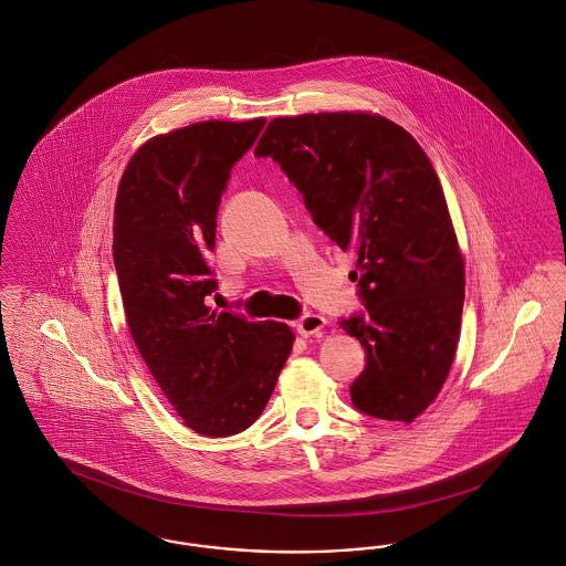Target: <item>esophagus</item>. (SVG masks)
<instances>
[{"label":"esophagus","mask_w":566,"mask_h":566,"mask_svg":"<svg viewBox=\"0 0 566 566\" xmlns=\"http://www.w3.org/2000/svg\"><path fill=\"white\" fill-rule=\"evenodd\" d=\"M295 326L296 333H298L301 337H312V335H321V333H323L326 321H324L321 314H305Z\"/></svg>","instance_id":"1"}]
</instances>
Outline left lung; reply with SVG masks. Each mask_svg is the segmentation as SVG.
Masks as SVG:
<instances>
[{
    "instance_id": "obj_1",
    "label": "left lung",
    "mask_w": 566,
    "mask_h": 566,
    "mask_svg": "<svg viewBox=\"0 0 566 566\" xmlns=\"http://www.w3.org/2000/svg\"><path fill=\"white\" fill-rule=\"evenodd\" d=\"M256 157L280 163L314 222L356 256L365 316L342 328L367 352L352 403L413 422L450 376L464 261L437 171L401 125L371 112L277 116Z\"/></svg>"
}]
</instances>
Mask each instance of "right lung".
Instances as JSON below:
<instances>
[{
    "mask_svg": "<svg viewBox=\"0 0 566 566\" xmlns=\"http://www.w3.org/2000/svg\"><path fill=\"white\" fill-rule=\"evenodd\" d=\"M263 125L206 120L155 135L116 192L112 254L135 348L176 413L206 437L256 422L295 342L289 324L206 305L218 201Z\"/></svg>",
    "mask_w": 566,
    "mask_h": 566,
    "instance_id": "right-lung-1",
    "label": "right lung"
}]
</instances>
